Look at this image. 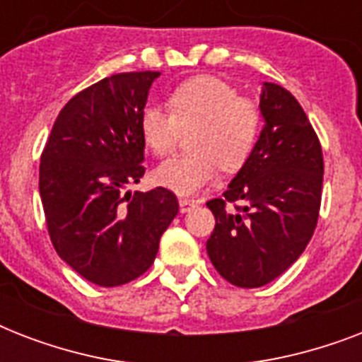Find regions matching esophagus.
<instances>
[{
  "label": "esophagus",
  "instance_id": "1",
  "mask_svg": "<svg viewBox=\"0 0 362 362\" xmlns=\"http://www.w3.org/2000/svg\"><path fill=\"white\" fill-rule=\"evenodd\" d=\"M195 203H197L195 199H186V197L178 199V204H180V212H187V210L192 209Z\"/></svg>",
  "mask_w": 362,
  "mask_h": 362
}]
</instances>
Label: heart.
Returning a JSON list of instances; mask_svg holds the SVG:
<instances>
[{
	"label": "heart",
	"mask_w": 362,
	"mask_h": 362,
	"mask_svg": "<svg viewBox=\"0 0 362 362\" xmlns=\"http://www.w3.org/2000/svg\"><path fill=\"white\" fill-rule=\"evenodd\" d=\"M169 112L156 107L144 110L141 133L146 146L165 158L175 150L180 131L193 127L187 135L189 152L159 165L153 173L159 186L180 195L209 186L218 167L240 169L261 127L257 105L214 76H193L178 84L169 95Z\"/></svg>",
	"instance_id": "1"
}]
</instances>
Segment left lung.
Wrapping results in <instances>:
<instances>
[{
  "label": "left lung",
  "instance_id": "obj_1",
  "mask_svg": "<svg viewBox=\"0 0 362 362\" xmlns=\"http://www.w3.org/2000/svg\"><path fill=\"white\" fill-rule=\"evenodd\" d=\"M264 127L223 197L206 203L216 218L206 252L238 287H261L291 267L314 235L323 187L320 139L286 88L264 82Z\"/></svg>",
  "mask_w": 362,
  "mask_h": 362
}]
</instances>
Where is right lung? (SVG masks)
<instances>
[{"mask_svg":"<svg viewBox=\"0 0 362 362\" xmlns=\"http://www.w3.org/2000/svg\"><path fill=\"white\" fill-rule=\"evenodd\" d=\"M158 71L118 73L67 101L39 165V193L54 250L101 287L152 267L178 214L170 189L125 192L144 175L141 116Z\"/></svg>","mask_w":362,"mask_h":362,"instance_id":"add662e5","label":"right lung"}]
</instances>
